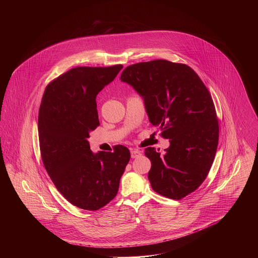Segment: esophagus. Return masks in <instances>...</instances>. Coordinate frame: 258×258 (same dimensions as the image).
<instances>
[{
    "instance_id": "1",
    "label": "esophagus",
    "mask_w": 258,
    "mask_h": 258,
    "mask_svg": "<svg viewBox=\"0 0 258 258\" xmlns=\"http://www.w3.org/2000/svg\"><path fill=\"white\" fill-rule=\"evenodd\" d=\"M131 155H132V158L135 159V158H138L141 156V152L136 150V149H132L131 150Z\"/></svg>"
}]
</instances>
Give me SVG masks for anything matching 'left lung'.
Segmentation results:
<instances>
[{"label": "left lung", "mask_w": 258, "mask_h": 258, "mask_svg": "<svg viewBox=\"0 0 258 258\" xmlns=\"http://www.w3.org/2000/svg\"><path fill=\"white\" fill-rule=\"evenodd\" d=\"M120 79L142 98L150 123L169 139L163 155L145 149L153 189L182 199L203 183L218 148L219 123L208 89L191 68L166 60L128 66Z\"/></svg>", "instance_id": "left-lung-1"}]
</instances>
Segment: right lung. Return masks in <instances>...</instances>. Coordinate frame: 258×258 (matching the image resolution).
Returning a JSON list of instances; mask_svg holds the SVG:
<instances>
[{
    "label": "right lung",
    "mask_w": 258,
    "mask_h": 258,
    "mask_svg": "<svg viewBox=\"0 0 258 258\" xmlns=\"http://www.w3.org/2000/svg\"><path fill=\"white\" fill-rule=\"evenodd\" d=\"M123 69L78 67L46 87L38 111L41 158L52 182L69 202L97 211L116 197L131 159L122 145L93 153L88 138L98 125L96 98Z\"/></svg>",
    "instance_id": "1"
}]
</instances>
